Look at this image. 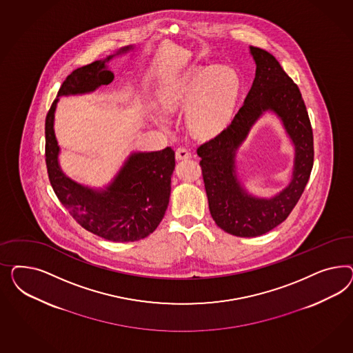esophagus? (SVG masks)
Wrapping results in <instances>:
<instances>
[{
  "mask_svg": "<svg viewBox=\"0 0 353 353\" xmlns=\"http://www.w3.org/2000/svg\"><path fill=\"white\" fill-rule=\"evenodd\" d=\"M192 157L190 151L185 149V148H179L176 150V159L177 161H183V159H189Z\"/></svg>",
  "mask_w": 353,
  "mask_h": 353,
  "instance_id": "34e87169",
  "label": "esophagus"
}]
</instances>
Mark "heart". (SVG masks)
Listing matches in <instances>:
<instances>
[{"mask_svg": "<svg viewBox=\"0 0 353 353\" xmlns=\"http://www.w3.org/2000/svg\"><path fill=\"white\" fill-rule=\"evenodd\" d=\"M239 96V79L228 65H198L165 83L159 101L165 111H186L194 136L211 139L224 130ZM159 123L163 119L157 118Z\"/></svg>", "mask_w": 353, "mask_h": 353, "instance_id": "1", "label": "heart"}]
</instances>
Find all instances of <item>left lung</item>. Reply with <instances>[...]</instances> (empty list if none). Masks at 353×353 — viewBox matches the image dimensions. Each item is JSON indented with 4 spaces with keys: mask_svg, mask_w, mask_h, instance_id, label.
I'll return each instance as SVG.
<instances>
[{
    "mask_svg": "<svg viewBox=\"0 0 353 353\" xmlns=\"http://www.w3.org/2000/svg\"><path fill=\"white\" fill-rule=\"evenodd\" d=\"M256 72L242 107L226 128L198 148L210 212L217 224L236 236L263 235L283 223L296 205L313 167V132L298 85L267 50L250 46ZM265 112L283 121L296 149L290 185L272 199L244 189L236 172V152Z\"/></svg>",
    "mask_w": 353,
    "mask_h": 353,
    "instance_id": "8db88e82",
    "label": "left lung"
}]
</instances>
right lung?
I'll return each instance as SVG.
<instances>
[{"label": "right lung", "instance_id": "1", "mask_svg": "<svg viewBox=\"0 0 353 353\" xmlns=\"http://www.w3.org/2000/svg\"><path fill=\"white\" fill-rule=\"evenodd\" d=\"M133 49L132 45L124 46L67 76L45 120V161L55 195L84 229L111 242L139 241L161 224L170 203L174 151L165 148L132 152L112 181L105 188L94 189L74 181L62 171L54 115L59 97L86 94L108 85L115 76L107 63Z\"/></svg>", "mask_w": 353, "mask_h": 353}]
</instances>
